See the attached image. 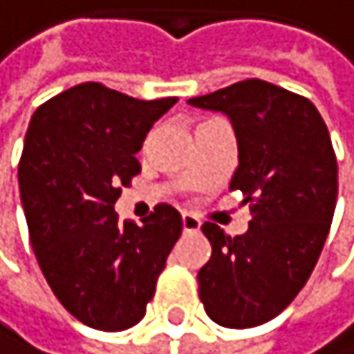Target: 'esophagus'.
Instances as JSON below:
<instances>
[{
  "instance_id": "1",
  "label": "esophagus",
  "mask_w": 354,
  "mask_h": 354,
  "mask_svg": "<svg viewBox=\"0 0 354 354\" xmlns=\"http://www.w3.org/2000/svg\"><path fill=\"white\" fill-rule=\"evenodd\" d=\"M183 230L185 232H200V221L193 215H189V212H185L183 215Z\"/></svg>"
}]
</instances>
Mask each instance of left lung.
I'll return each instance as SVG.
<instances>
[{
	"label": "left lung",
	"mask_w": 354,
	"mask_h": 354,
	"mask_svg": "<svg viewBox=\"0 0 354 354\" xmlns=\"http://www.w3.org/2000/svg\"><path fill=\"white\" fill-rule=\"evenodd\" d=\"M189 105L221 111L239 142L230 189L243 191L251 221L230 236L206 221L210 260L200 301L221 327L249 329L281 314L310 279L337 200V161L312 100L262 79H245Z\"/></svg>",
	"instance_id": "1"
}]
</instances>
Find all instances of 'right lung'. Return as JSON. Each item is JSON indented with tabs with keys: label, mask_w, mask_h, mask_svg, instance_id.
Wrapping results in <instances>:
<instances>
[{
	"label": "right lung",
	"mask_w": 354,
	"mask_h": 354,
	"mask_svg": "<svg viewBox=\"0 0 354 354\" xmlns=\"http://www.w3.org/2000/svg\"><path fill=\"white\" fill-rule=\"evenodd\" d=\"M176 96L139 100L79 83L32 115L19 161L21 202L40 271L79 322L124 331L146 314L180 239V212L156 204L144 225L113 204L142 171L137 152Z\"/></svg>",
	"instance_id": "obj_1"
}]
</instances>
